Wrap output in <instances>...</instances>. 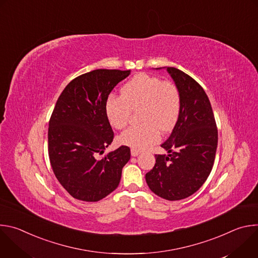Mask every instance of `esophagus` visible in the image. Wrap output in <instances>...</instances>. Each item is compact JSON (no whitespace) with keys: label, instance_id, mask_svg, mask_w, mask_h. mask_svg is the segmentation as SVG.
<instances>
[{"label":"esophagus","instance_id":"34e87169","mask_svg":"<svg viewBox=\"0 0 258 258\" xmlns=\"http://www.w3.org/2000/svg\"><path fill=\"white\" fill-rule=\"evenodd\" d=\"M131 154H132V156L136 157V156H138V155L140 154V151L137 150V149H132V150H131Z\"/></svg>","mask_w":258,"mask_h":258}]
</instances>
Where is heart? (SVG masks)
<instances>
[{
    "instance_id": "heart-1",
    "label": "heart",
    "mask_w": 258,
    "mask_h": 258,
    "mask_svg": "<svg viewBox=\"0 0 258 258\" xmlns=\"http://www.w3.org/2000/svg\"><path fill=\"white\" fill-rule=\"evenodd\" d=\"M122 96H109L105 103L107 118L113 127L121 130L128 123L133 109L142 108L143 123L124 131L119 142L137 150L153 146L161 133L176 124L181 108V96L175 84L146 73L136 76L121 90Z\"/></svg>"
}]
</instances>
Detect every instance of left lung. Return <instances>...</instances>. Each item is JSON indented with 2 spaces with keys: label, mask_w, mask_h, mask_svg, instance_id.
I'll return each mask as SVG.
<instances>
[{
  "label": "left lung",
  "mask_w": 258,
  "mask_h": 258,
  "mask_svg": "<svg viewBox=\"0 0 258 258\" xmlns=\"http://www.w3.org/2000/svg\"><path fill=\"white\" fill-rule=\"evenodd\" d=\"M166 70L180 92V113L171 135L161 145L168 154L155 155L156 163L146 173V181L157 196L175 201L197 192L210 174L217 127L203 88L177 68Z\"/></svg>",
  "instance_id": "8db88e82"
}]
</instances>
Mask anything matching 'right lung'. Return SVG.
I'll return each instance as SVG.
<instances>
[{
  "mask_svg": "<svg viewBox=\"0 0 258 258\" xmlns=\"http://www.w3.org/2000/svg\"><path fill=\"white\" fill-rule=\"evenodd\" d=\"M131 70L96 69L72 80L59 96L49 121L48 150L62 187L78 200L97 202L119 185L131 149L121 146L99 158L114 134L105 103Z\"/></svg>",
  "mask_w": 258,
  "mask_h": 258,
  "instance_id": "1",
  "label": "right lung"
}]
</instances>
